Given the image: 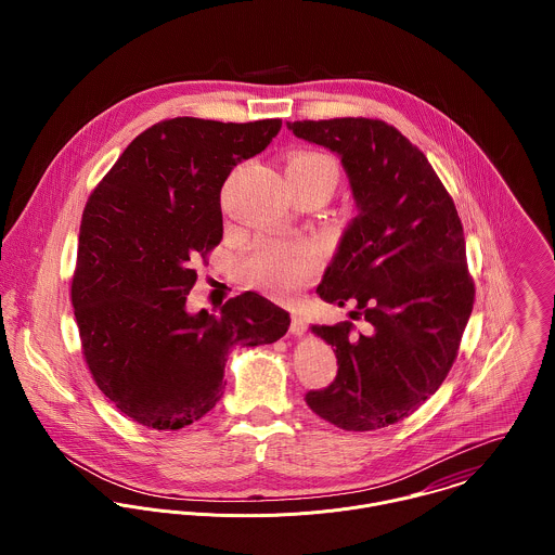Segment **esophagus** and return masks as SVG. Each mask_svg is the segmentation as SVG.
Returning a JSON list of instances; mask_svg holds the SVG:
<instances>
[{
	"mask_svg": "<svg viewBox=\"0 0 555 555\" xmlns=\"http://www.w3.org/2000/svg\"><path fill=\"white\" fill-rule=\"evenodd\" d=\"M306 331H308L306 318L301 317V314H297V312H293V318H291V333H293V335H304Z\"/></svg>",
	"mask_w": 555,
	"mask_h": 555,
	"instance_id": "esophagus-1",
	"label": "esophagus"
}]
</instances>
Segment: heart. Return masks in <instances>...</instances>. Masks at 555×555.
Listing matches in <instances>:
<instances>
[{"label":"heart","mask_w":555,"mask_h":555,"mask_svg":"<svg viewBox=\"0 0 555 555\" xmlns=\"http://www.w3.org/2000/svg\"><path fill=\"white\" fill-rule=\"evenodd\" d=\"M286 177L322 179L331 188L337 181V168L317 152H299L286 162ZM318 249L310 243H262L245 260L243 273L251 286L273 297L288 299L317 273Z\"/></svg>","instance_id":"b5f03b06"}]
</instances>
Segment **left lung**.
Listing matches in <instances>:
<instances>
[{
  "mask_svg": "<svg viewBox=\"0 0 555 555\" xmlns=\"http://www.w3.org/2000/svg\"><path fill=\"white\" fill-rule=\"evenodd\" d=\"M286 126L337 154L348 175L357 216L317 293L370 322L365 335H352V322L312 324L335 346L337 376L306 401L346 431L389 427L440 389L473 314L462 220L431 164L393 126L365 117Z\"/></svg>",
  "mask_w": 555,
  "mask_h": 555,
  "instance_id": "obj_1",
  "label": "left lung"
}]
</instances>
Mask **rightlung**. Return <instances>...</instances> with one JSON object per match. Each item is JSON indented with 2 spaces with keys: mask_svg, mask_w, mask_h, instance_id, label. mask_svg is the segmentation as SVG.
I'll return each instance as SVG.
<instances>
[{
  "mask_svg": "<svg viewBox=\"0 0 555 555\" xmlns=\"http://www.w3.org/2000/svg\"><path fill=\"white\" fill-rule=\"evenodd\" d=\"M282 119L159 121L91 192L80 220L73 306L87 367L126 416L154 429L203 418L224 393L237 346L273 344L291 317L256 293L220 314L185 310L194 262L222 241L220 192L260 154Z\"/></svg>",
  "mask_w": 555,
  "mask_h": 555,
  "instance_id": "add662e5",
  "label": "right lung"
}]
</instances>
